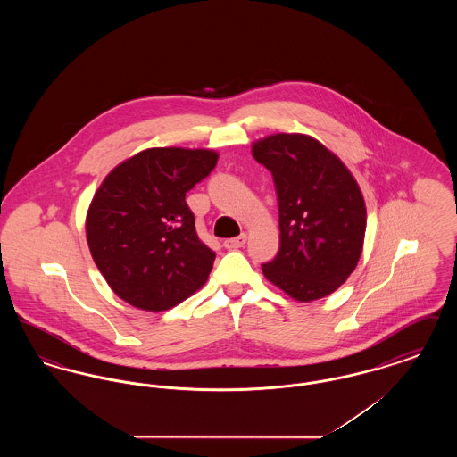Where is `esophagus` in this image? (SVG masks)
Listing matches in <instances>:
<instances>
[{
  "mask_svg": "<svg viewBox=\"0 0 457 457\" xmlns=\"http://www.w3.org/2000/svg\"><path fill=\"white\" fill-rule=\"evenodd\" d=\"M245 243H246V235H245V233H243V235H239L237 238L224 239V246H226L228 250H237V248H241Z\"/></svg>",
  "mask_w": 457,
  "mask_h": 457,
  "instance_id": "obj_1",
  "label": "esophagus"
}]
</instances>
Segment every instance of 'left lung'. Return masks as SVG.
I'll use <instances>...</instances> for the list:
<instances>
[{
  "mask_svg": "<svg viewBox=\"0 0 457 457\" xmlns=\"http://www.w3.org/2000/svg\"><path fill=\"white\" fill-rule=\"evenodd\" d=\"M252 155L274 178L279 252L262 265L269 283L308 303L346 283L363 252L367 205L348 166L304 133H272Z\"/></svg>",
  "mask_w": 457,
  "mask_h": 457,
  "instance_id": "left-lung-1",
  "label": "left lung"
}]
</instances>
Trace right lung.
I'll use <instances>...</instances> for the list:
<instances>
[{
  "mask_svg": "<svg viewBox=\"0 0 457 457\" xmlns=\"http://www.w3.org/2000/svg\"><path fill=\"white\" fill-rule=\"evenodd\" d=\"M218 159L212 149L153 147L103 179L88 205L86 237L118 298L164 312L207 283L216 253L198 238L185 196Z\"/></svg>",
  "mask_w": 457,
  "mask_h": 457,
  "instance_id": "add662e5",
  "label": "right lung"
}]
</instances>
